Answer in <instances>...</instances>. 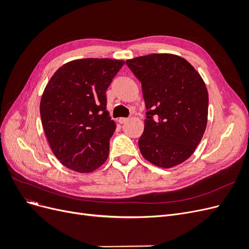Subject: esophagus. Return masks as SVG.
I'll use <instances>...</instances> for the list:
<instances>
[{
  "instance_id": "esophagus-1",
  "label": "esophagus",
  "mask_w": 249,
  "mask_h": 249,
  "mask_svg": "<svg viewBox=\"0 0 249 249\" xmlns=\"http://www.w3.org/2000/svg\"><path fill=\"white\" fill-rule=\"evenodd\" d=\"M127 120H129V118H126V117H120L119 119H118V122H119V124H124V123H126Z\"/></svg>"
}]
</instances>
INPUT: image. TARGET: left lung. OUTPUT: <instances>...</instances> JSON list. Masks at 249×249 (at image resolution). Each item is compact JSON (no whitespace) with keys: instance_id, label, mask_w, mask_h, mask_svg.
Returning a JSON list of instances; mask_svg holds the SVG:
<instances>
[{"instance_id":"left-lung-1","label":"left lung","mask_w":249,"mask_h":249,"mask_svg":"<svg viewBox=\"0 0 249 249\" xmlns=\"http://www.w3.org/2000/svg\"><path fill=\"white\" fill-rule=\"evenodd\" d=\"M125 63L141 82L146 107L138 141L142 156L162 168L186 161L207 126L209 95L199 73L172 54H150Z\"/></svg>"}]
</instances>
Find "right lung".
Here are the masks:
<instances>
[{
  "instance_id": "add662e5",
  "label": "right lung",
  "mask_w": 249,
  "mask_h": 249,
  "mask_svg": "<svg viewBox=\"0 0 249 249\" xmlns=\"http://www.w3.org/2000/svg\"><path fill=\"white\" fill-rule=\"evenodd\" d=\"M124 61L86 58L65 63L53 74L40 102V116L52 152L81 173L99 168L109 156L116 129L106 91Z\"/></svg>"
}]
</instances>
